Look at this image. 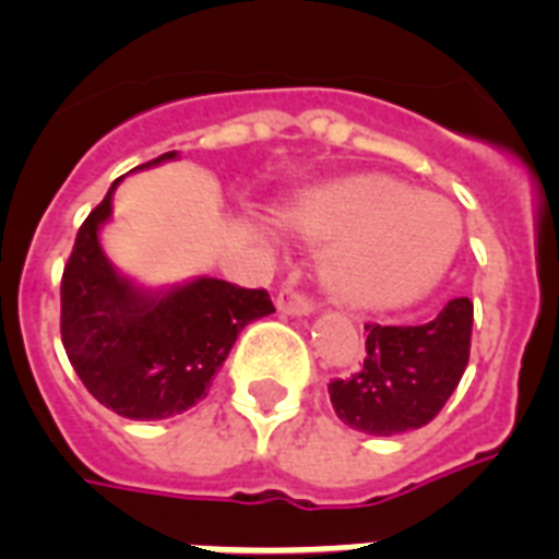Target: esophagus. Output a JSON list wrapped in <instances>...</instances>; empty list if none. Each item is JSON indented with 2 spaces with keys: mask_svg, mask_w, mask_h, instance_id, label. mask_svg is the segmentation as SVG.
Returning a JSON list of instances; mask_svg holds the SVG:
<instances>
[{
  "mask_svg": "<svg viewBox=\"0 0 559 559\" xmlns=\"http://www.w3.org/2000/svg\"><path fill=\"white\" fill-rule=\"evenodd\" d=\"M276 311L288 313V317H308V313H313V299L302 290L283 288L276 297Z\"/></svg>",
  "mask_w": 559,
  "mask_h": 559,
  "instance_id": "1",
  "label": "esophagus"
}]
</instances>
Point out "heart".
Segmentation results:
<instances>
[{
  "label": "heart",
  "mask_w": 559,
  "mask_h": 559,
  "mask_svg": "<svg viewBox=\"0 0 559 559\" xmlns=\"http://www.w3.org/2000/svg\"><path fill=\"white\" fill-rule=\"evenodd\" d=\"M299 237L331 242L322 280L331 297L362 311L423 297L460 242L454 207L391 177H348L302 193L283 214Z\"/></svg>",
  "instance_id": "heart-1"
}]
</instances>
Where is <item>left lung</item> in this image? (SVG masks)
I'll return each instance as SVG.
<instances>
[{
    "mask_svg": "<svg viewBox=\"0 0 559 559\" xmlns=\"http://www.w3.org/2000/svg\"><path fill=\"white\" fill-rule=\"evenodd\" d=\"M474 302L451 299L426 325L366 322V359L329 394L345 426L391 437L428 426L463 380L472 352Z\"/></svg>",
    "mask_w": 559,
    "mask_h": 559,
    "instance_id": "1",
    "label": "left lung"
}]
</instances>
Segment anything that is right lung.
<instances>
[{
  "label": "right lung",
  "mask_w": 559,
  "mask_h": 559,
  "mask_svg": "<svg viewBox=\"0 0 559 559\" xmlns=\"http://www.w3.org/2000/svg\"><path fill=\"white\" fill-rule=\"evenodd\" d=\"M177 151L156 156L174 159ZM140 165V168H147ZM82 223L62 271V345L85 389L119 417L165 419L205 396L230 345L251 320L274 313L265 288L200 276L168 294H145L110 269L99 225L110 197Z\"/></svg>",
  "instance_id": "obj_1"
}]
</instances>
